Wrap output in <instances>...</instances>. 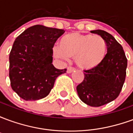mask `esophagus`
I'll return each mask as SVG.
<instances>
[{
  "label": "esophagus",
  "instance_id": "34e87169",
  "mask_svg": "<svg viewBox=\"0 0 133 133\" xmlns=\"http://www.w3.org/2000/svg\"><path fill=\"white\" fill-rule=\"evenodd\" d=\"M75 70V68H72V67H68V69H67V72L68 73H71L73 71Z\"/></svg>",
  "mask_w": 133,
  "mask_h": 133
}]
</instances>
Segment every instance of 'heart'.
<instances>
[{
	"mask_svg": "<svg viewBox=\"0 0 133 133\" xmlns=\"http://www.w3.org/2000/svg\"><path fill=\"white\" fill-rule=\"evenodd\" d=\"M108 52L105 41L100 35L71 33L61 38L59 48L53 49L57 58H74L80 68L90 70L97 68L105 61Z\"/></svg>",
	"mask_w": 133,
	"mask_h": 133,
	"instance_id": "1",
	"label": "heart"
}]
</instances>
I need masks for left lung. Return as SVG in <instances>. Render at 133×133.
<instances>
[{
    "mask_svg": "<svg viewBox=\"0 0 133 133\" xmlns=\"http://www.w3.org/2000/svg\"><path fill=\"white\" fill-rule=\"evenodd\" d=\"M100 35L108 47L107 55L97 68L85 70L83 81L77 86V92L83 103L100 107L118 97L125 80L128 61L122 45L105 30H91Z\"/></svg>",
    "mask_w": 133,
    "mask_h": 133,
    "instance_id": "8db88e82",
    "label": "left lung"
}]
</instances>
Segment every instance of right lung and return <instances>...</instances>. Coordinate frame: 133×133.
I'll return each mask as SVG.
<instances>
[{
    "mask_svg": "<svg viewBox=\"0 0 133 133\" xmlns=\"http://www.w3.org/2000/svg\"><path fill=\"white\" fill-rule=\"evenodd\" d=\"M63 29L35 25L16 38L9 55V78L13 91L25 100L46 97L56 78L66 69L52 64V48Z\"/></svg>",
    "mask_w": 133,
    "mask_h": 133,
    "instance_id": "1",
    "label": "right lung"
}]
</instances>
